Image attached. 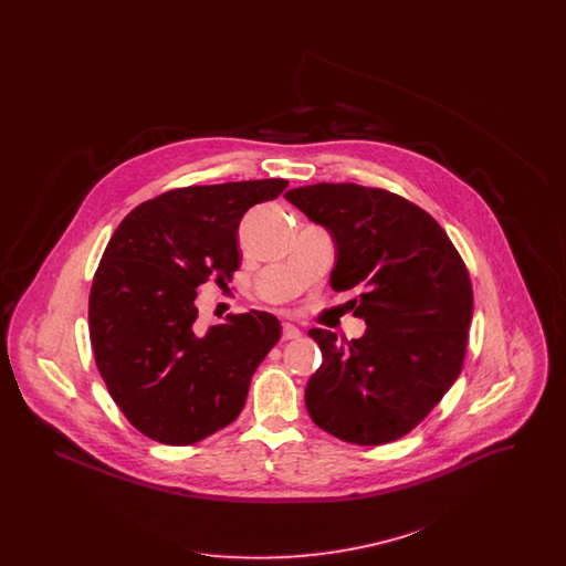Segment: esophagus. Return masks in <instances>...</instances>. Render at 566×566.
<instances>
[{"label":"esophagus","instance_id":"esophagus-1","mask_svg":"<svg viewBox=\"0 0 566 566\" xmlns=\"http://www.w3.org/2000/svg\"><path fill=\"white\" fill-rule=\"evenodd\" d=\"M301 337V331L296 328L295 324L286 323L282 326V339L289 342V339H296Z\"/></svg>","mask_w":566,"mask_h":566}]
</instances>
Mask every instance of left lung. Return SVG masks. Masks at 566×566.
<instances>
[{
	"mask_svg": "<svg viewBox=\"0 0 566 566\" xmlns=\"http://www.w3.org/2000/svg\"><path fill=\"white\" fill-rule=\"evenodd\" d=\"M286 199L324 224L337 245L331 289H360V339L324 328L305 405L323 431L381 446L413 431L462 369L473 316L471 277L457 245L429 212L401 195L360 185H312Z\"/></svg>",
	"mask_w": 566,
	"mask_h": 566,
	"instance_id": "8db88e82",
	"label": "left lung"
}]
</instances>
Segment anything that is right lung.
Masks as SVG:
<instances>
[{"label": "right lung", "instance_id": "1", "mask_svg": "<svg viewBox=\"0 0 566 566\" xmlns=\"http://www.w3.org/2000/svg\"><path fill=\"white\" fill-rule=\"evenodd\" d=\"M289 180L182 187L139 203L114 231L88 295L95 365L135 429L190 446L231 424L250 379L282 335L270 312L201 328L195 298L242 265L238 229Z\"/></svg>", "mask_w": 566, "mask_h": 566}]
</instances>
